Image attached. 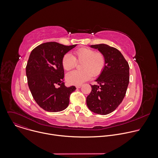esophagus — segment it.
<instances>
[{
	"instance_id": "obj_1",
	"label": "esophagus",
	"mask_w": 158,
	"mask_h": 158,
	"mask_svg": "<svg viewBox=\"0 0 158 158\" xmlns=\"http://www.w3.org/2000/svg\"><path fill=\"white\" fill-rule=\"evenodd\" d=\"M82 87V85L81 84H79V85H76V87L77 88V89H79V88H81Z\"/></svg>"
}]
</instances>
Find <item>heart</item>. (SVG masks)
Segmentation results:
<instances>
[{"label":"heart","mask_w":158,"mask_h":158,"mask_svg":"<svg viewBox=\"0 0 158 158\" xmlns=\"http://www.w3.org/2000/svg\"><path fill=\"white\" fill-rule=\"evenodd\" d=\"M72 56L66 53L62 58V66L66 71H70L81 62V71H73L66 75L68 82L72 85H79L90 79L92 76L97 77L103 71L106 65L105 56L100 52L94 49L82 47L76 50Z\"/></svg>","instance_id":"1"}]
</instances>
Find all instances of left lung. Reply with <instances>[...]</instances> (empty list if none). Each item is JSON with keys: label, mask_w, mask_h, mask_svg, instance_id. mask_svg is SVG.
<instances>
[{"label": "left lung", "mask_w": 158, "mask_h": 158, "mask_svg": "<svg viewBox=\"0 0 158 158\" xmlns=\"http://www.w3.org/2000/svg\"><path fill=\"white\" fill-rule=\"evenodd\" d=\"M106 58V65L97 85H91L92 91L86 99L92 112L106 115L114 111L123 102L129 83V66L123 54L106 44L92 45Z\"/></svg>", "instance_id": "8db88e82"}]
</instances>
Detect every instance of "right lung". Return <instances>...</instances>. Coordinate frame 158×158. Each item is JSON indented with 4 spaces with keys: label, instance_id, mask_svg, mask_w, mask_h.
<instances>
[{
    "label": "right lung",
    "instance_id": "1",
    "mask_svg": "<svg viewBox=\"0 0 158 158\" xmlns=\"http://www.w3.org/2000/svg\"><path fill=\"white\" fill-rule=\"evenodd\" d=\"M76 45L46 42L34 48L29 55L26 67L28 86L35 102L47 111L66 109L70 95L76 89L64 85L61 62L63 56Z\"/></svg>",
    "mask_w": 158,
    "mask_h": 158
}]
</instances>
